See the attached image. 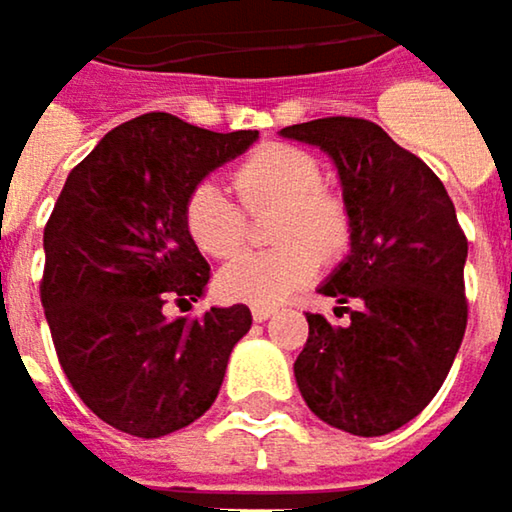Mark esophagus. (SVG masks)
I'll use <instances>...</instances> for the list:
<instances>
[{
  "label": "esophagus",
  "mask_w": 512,
  "mask_h": 512,
  "mask_svg": "<svg viewBox=\"0 0 512 512\" xmlns=\"http://www.w3.org/2000/svg\"><path fill=\"white\" fill-rule=\"evenodd\" d=\"M272 314H275V308H272V305H255V308H252V317H255L257 323L269 320Z\"/></svg>",
  "instance_id": "obj_1"
}]
</instances>
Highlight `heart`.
<instances>
[{
    "label": "heart",
    "instance_id": "b5f03b06",
    "mask_svg": "<svg viewBox=\"0 0 512 512\" xmlns=\"http://www.w3.org/2000/svg\"><path fill=\"white\" fill-rule=\"evenodd\" d=\"M234 186L249 210L278 207L272 240L281 246L225 263L216 278L225 299L275 305L317 275L320 257L338 260L350 249V207L323 189V165L314 154L293 145L257 148L234 171ZM183 228L198 252L231 257L246 240V213L219 183L201 180L186 195Z\"/></svg>",
    "mask_w": 512,
    "mask_h": 512
}]
</instances>
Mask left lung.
<instances>
[{"label":"left lung","instance_id":"obj_1","mask_svg":"<svg viewBox=\"0 0 512 512\" xmlns=\"http://www.w3.org/2000/svg\"><path fill=\"white\" fill-rule=\"evenodd\" d=\"M281 136L332 156L353 219L350 255L320 284L350 323L308 314L296 385L329 427L394 433L436 397L465 335L468 240L454 201L424 159L373 121L317 118Z\"/></svg>","mask_w":512,"mask_h":512}]
</instances>
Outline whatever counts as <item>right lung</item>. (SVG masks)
<instances>
[{"label": "right lung", "instance_id": "add662e5", "mask_svg": "<svg viewBox=\"0 0 512 512\" xmlns=\"http://www.w3.org/2000/svg\"><path fill=\"white\" fill-rule=\"evenodd\" d=\"M257 130L213 133L168 112L139 115L100 139L64 180L44 228L41 302L61 370L109 427L159 439L216 400L246 305L189 308L210 266L183 228V204L210 171L246 154Z\"/></svg>", "mask_w": 512, "mask_h": 512}]
</instances>
